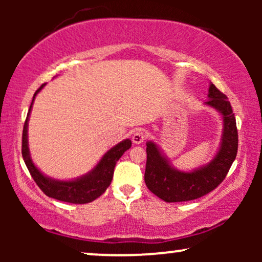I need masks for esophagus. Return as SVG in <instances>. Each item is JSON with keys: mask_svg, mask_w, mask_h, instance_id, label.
Here are the masks:
<instances>
[{"mask_svg": "<svg viewBox=\"0 0 262 262\" xmlns=\"http://www.w3.org/2000/svg\"><path fill=\"white\" fill-rule=\"evenodd\" d=\"M145 139V134L144 131L142 130H136L134 132V135H132V142L135 143V144H141V143L144 142Z\"/></svg>", "mask_w": 262, "mask_h": 262, "instance_id": "obj_1", "label": "esophagus"}]
</instances>
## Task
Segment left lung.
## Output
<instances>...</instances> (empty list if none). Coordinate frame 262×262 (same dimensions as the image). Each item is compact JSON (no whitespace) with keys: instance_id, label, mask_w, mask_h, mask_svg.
<instances>
[{"instance_id":"8db88e82","label":"left lung","mask_w":262,"mask_h":262,"mask_svg":"<svg viewBox=\"0 0 262 262\" xmlns=\"http://www.w3.org/2000/svg\"><path fill=\"white\" fill-rule=\"evenodd\" d=\"M209 106L220 113L223 123L221 142L212 159L191 170L175 168L154 141L146 142L145 185L154 194L166 203L188 202L213 191L227 177L236 159L238 145L236 119L227 96L210 82L207 101Z\"/></svg>"}]
</instances>
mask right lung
Here are the masks:
<instances>
[{
    "mask_svg": "<svg viewBox=\"0 0 262 262\" xmlns=\"http://www.w3.org/2000/svg\"><path fill=\"white\" fill-rule=\"evenodd\" d=\"M44 87L45 83L41 84V87L34 93L30 110H28L26 121H25L24 125L23 157L25 164H26L27 169L30 170L35 184L50 198L71 204L91 203L96 198H99L108 188L113 179L114 167H116L118 160L123 156V154L131 148V139H124V141L112 146L110 150H107L101 159L99 160V162L95 164L94 168L89 170L88 173L81 175V177L59 180V179L51 178L44 174L34 164L31 157L30 146H28V121H30L32 107H33L35 96Z\"/></svg>",
    "mask_w": 262,
    "mask_h": 262,
    "instance_id": "right-lung-1",
    "label": "right lung"
}]
</instances>
